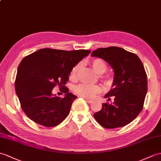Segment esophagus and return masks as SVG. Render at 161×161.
<instances>
[{
    "label": "esophagus",
    "mask_w": 161,
    "mask_h": 161,
    "mask_svg": "<svg viewBox=\"0 0 161 161\" xmlns=\"http://www.w3.org/2000/svg\"><path fill=\"white\" fill-rule=\"evenodd\" d=\"M85 100L86 101V102H87L88 103H92V102H93L92 100H91V99H85Z\"/></svg>",
    "instance_id": "obj_1"
}]
</instances>
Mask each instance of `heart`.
I'll list each match as a JSON object with an SVG mask.
<instances>
[{
    "label": "heart",
    "mask_w": 161,
    "mask_h": 161,
    "mask_svg": "<svg viewBox=\"0 0 161 161\" xmlns=\"http://www.w3.org/2000/svg\"><path fill=\"white\" fill-rule=\"evenodd\" d=\"M90 65L91 66L92 69L95 70V72L99 75L103 74L106 71L107 65L106 62L103 59L100 58H95L91 59L89 62ZM80 68V64L75 66L70 71V76L71 78H75L77 75V73ZM75 92L77 95L81 97H83L85 98L92 99L94 97L96 94L101 92V88L97 85H90L86 84H81L77 86L75 88Z\"/></svg>",
    "instance_id": "b5f03b06"
}]
</instances>
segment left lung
<instances>
[{
	"mask_svg": "<svg viewBox=\"0 0 161 161\" xmlns=\"http://www.w3.org/2000/svg\"><path fill=\"white\" fill-rule=\"evenodd\" d=\"M91 56L102 58L114 70L111 89L105 95L113 103H103L94 117L103 128L112 129L131 123L143 109L147 91V75L138 56L122 48H99Z\"/></svg>",
	"mask_w": 161,
	"mask_h": 161,
	"instance_id": "8db88e82",
	"label": "left lung"
}]
</instances>
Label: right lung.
<instances>
[{
	"instance_id": "right-lung-1",
	"label": "right lung",
	"mask_w": 161,
	"mask_h": 161,
	"mask_svg": "<svg viewBox=\"0 0 161 161\" xmlns=\"http://www.w3.org/2000/svg\"><path fill=\"white\" fill-rule=\"evenodd\" d=\"M91 53L89 50L63 51L41 48L22 59L15 81L21 108L32 121L46 127L61 123L77 98L65 85L73 67ZM57 84L65 93L60 98L52 93Z\"/></svg>"
}]
</instances>
